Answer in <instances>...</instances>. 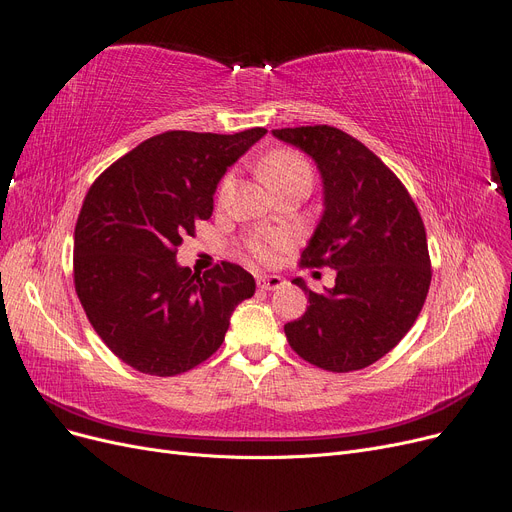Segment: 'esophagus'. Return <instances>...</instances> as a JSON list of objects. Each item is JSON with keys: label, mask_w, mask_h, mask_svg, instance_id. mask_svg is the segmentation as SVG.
Returning <instances> with one entry per match:
<instances>
[{"label": "esophagus", "mask_w": 512, "mask_h": 512, "mask_svg": "<svg viewBox=\"0 0 512 512\" xmlns=\"http://www.w3.org/2000/svg\"><path fill=\"white\" fill-rule=\"evenodd\" d=\"M257 285L261 291H278L282 285H285V280H282L280 276H259L257 278Z\"/></svg>", "instance_id": "esophagus-1"}]
</instances>
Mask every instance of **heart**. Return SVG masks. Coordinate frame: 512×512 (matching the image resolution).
I'll use <instances>...</instances> for the list:
<instances>
[{
	"label": "heart",
	"instance_id": "b5f03b06",
	"mask_svg": "<svg viewBox=\"0 0 512 512\" xmlns=\"http://www.w3.org/2000/svg\"><path fill=\"white\" fill-rule=\"evenodd\" d=\"M259 173H261L263 179H266V183L270 187L282 185V183L299 179V177L312 179L310 162L304 156H301L299 151L289 149V147H280V149L270 151V154L261 160ZM230 185H232V177H225L221 181L219 198H223L227 194ZM285 246H287V236L285 234H266V236H257L249 242L251 253L263 263L274 261L278 251L285 249Z\"/></svg>",
	"mask_w": 512,
	"mask_h": 512
}]
</instances>
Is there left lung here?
I'll return each instance as SVG.
<instances>
[{
	"mask_svg": "<svg viewBox=\"0 0 512 512\" xmlns=\"http://www.w3.org/2000/svg\"><path fill=\"white\" fill-rule=\"evenodd\" d=\"M272 132L310 154L323 175L325 213L299 268L337 270L327 293L295 278L310 306L285 325L289 346L318 369H365L422 312L432 278L422 215L401 179L348 132L327 124Z\"/></svg>",
	"mask_w": 512,
	"mask_h": 512,
	"instance_id": "obj_1",
	"label": "left lung"
}]
</instances>
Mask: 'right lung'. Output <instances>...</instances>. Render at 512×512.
<instances>
[{
    "instance_id": "right-lung-1",
    "label": "right lung",
    "mask_w": 512,
    "mask_h": 512,
    "mask_svg": "<svg viewBox=\"0 0 512 512\" xmlns=\"http://www.w3.org/2000/svg\"><path fill=\"white\" fill-rule=\"evenodd\" d=\"M266 128L234 135L168 130L94 179L75 223V293L105 346L147 375L204 363L225 339L255 278L230 261L202 276L177 266V246L211 219L213 194Z\"/></svg>"
}]
</instances>
